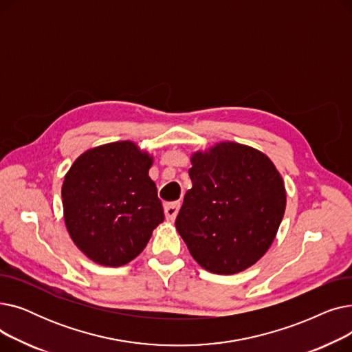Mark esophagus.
<instances>
[{
    "label": "esophagus",
    "instance_id": "obj_1",
    "mask_svg": "<svg viewBox=\"0 0 352 352\" xmlns=\"http://www.w3.org/2000/svg\"><path fill=\"white\" fill-rule=\"evenodd\" d=\"M179 207H181V202H166V204L164 206V212H165V218L166 219H175L178 211H179Z\"/></svg>",
    "mask_w": 352,
    "mask_h": 352
}]
</instances>
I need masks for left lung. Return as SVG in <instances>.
Masks as SVG:
<instances>
[{
	"mask_svg": "<svg viewBox=\"0 0 352 352\" xmlns=\"http://www.w3.org/2000/svg\"><path fill=\"white\" fill-rule=\"evenodd\" d=\"M192 188L175 227L194 260L214 274H236L271 247L285 212L284 181L255 148L219 142L191 158Z\"/></svg>",
	"mask_w": 352,
	"mask_h": 352,
	"instance_id": "left-lung-1",
	"label": "left lung"
}]
</instances>
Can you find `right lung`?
Listing matches in <instances>:
<instances>
[{
    "mask_svg": "<svg viewBox=\"0 0 352 352\" xmlns=\"http://www.w3.org/2000/svg\"><path fill=\"white\" fill-rule=\"evenodd\" d=\"M153 158L131 141L85 151L63 184L65 226L94 263L121 267L138 256L164 221L155 182L148 175Z\"/></svg>",
    "mask_w": 352,
    "mask_h": 352,
    "instance_id": "add662e5",
    "label": "right lung"
}]
</instances>
